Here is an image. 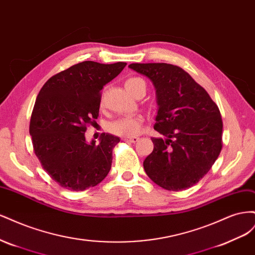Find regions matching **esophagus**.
Masks as SVG:
<instances>
[{
  "label": "esophagus",
  "mask_w": 255,
  "mask_h": 255,
  "mask_svg": "<svg viewBox=\"0 0 255 255\" xmlns=\"http://www.w3.org/2000/svg\"><path fill=\"white\" fill-rule=\"evenodd\" d=\"M138 139H139V138H138L137 136H133V137H123V138H122V140H123V141H127V142H137Z\"/></svg>",
  "instance_id": "esophagus-1"
}]
</instances>
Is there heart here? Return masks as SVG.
<instances>
[{"mask_svg": "<svg viewBox=\"0 0 255 255\" xmlns=\"http://www.w3.org/2000/svg\"><path fill=\"white\" fill-rule=\"evenodd\" d=\"M126 88L127 90L136 97L137 94L143 91L145 94L146 90V84L141 78H129L126 81ZM142 123V119L139 117H135V116H128V117L120 118L118 120L114 121L110 125V130L113 134L129 137L134 136L139 132L140 127Z\"/></svg>", "mask_w": 255, "mask_h": 255, "instance_id": "obj_1", "label": "heart"}]
</instances>
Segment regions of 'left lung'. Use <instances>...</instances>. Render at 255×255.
Here are the masks:
<instances>
[{"instance_id": "8db88e82", "label": "left lung", "mask_w": 255, "mask_h": 255, "mask_svg": "<svg viewBox=\"0 0 255 255\" xmlns=\"http://www.w3.org/2000/svg\"><path fill=\"white\" fill-rule=\"evenodd\" d=\"M156 90L158 111L152 138L154 148L143 168L150 179L167 190L197 184L210 171L222 149V119L206 90L182 68L165 64H130Z\"/></svg>"}]
</instances>
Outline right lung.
<instances>
[{"label":"right lung","instance_id":"obj_1","mask_svg":"<svg viewBox=\"0 0 255 255\" xmlns=\"http://www.w3.org/2000/svg\"><path fill=\"white\" fill-rule=\"evenodd\" d=\"M127 66L86 60L53 75L37 96L29 134L42 168L61 187L82 191L109 174L119 137L103 133L99 144L85 132L99 117L101 90Z\"/></svg>","mask_w":255,"mask_h":255}]
</instances>
